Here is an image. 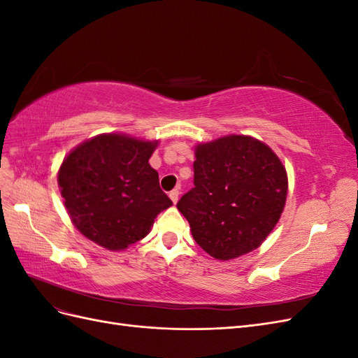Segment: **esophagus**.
<instances>
[{
	"instance_id": "1",
	"label": "esophagus",
	"mask_w": 358,
	"mask_h": 358,
	"mask_svg": "<svg viewBox=\"0 0 358 358\" xmlns=\"http://www.w3.org/2000/svg\"><path fill=\"white\" fill-rule=\"evenodd\" d=\"M169 197H170V200L173 201V203H178V200H179V189H173V191H170L169 192Z\"/></svg>"
}]
</instances>
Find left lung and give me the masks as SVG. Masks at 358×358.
Here are the masks:
<instances>
[{"instance_id": "8db88e82", "label": "left lung", "mask_w": 358, "mask_h": 358, "mask_svg": "<svg viewBox=\"0 0 358 358\" xmlns=\"http://www.w3.org/2000/svg\"><path fill=\"white\" fill-rule=\"evenodd\" d=\"M194 188L176 208L201 249L221 262L252 252L284 212L288 176L273 149L229 134L196 146Z\"/></svg>"}]
</instances>
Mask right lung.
<instances>
[{
	"label": "right lung",
	"instance_id": "obj_1",
	"mask_svg": "<svg viewBox=\"0 0 358 358\" xmlns=\"http://www.w3.org/2000/svg\"><path fill=\"white\" fill-rule=\"evenodd\" d=\"M158 143L103 133L64 158L58 187L71 222L86 239L124 251L146 237L158 213L173 204L149 164Z\"/></svg>",
	"mask_w": 358,
	"mask_h": 358
}]
</instances>
